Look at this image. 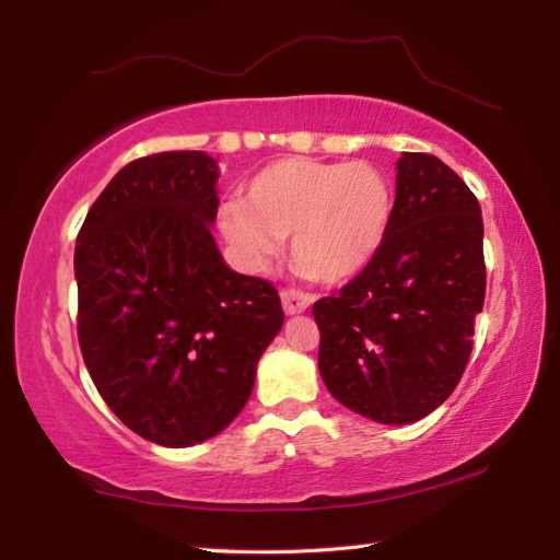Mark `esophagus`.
Instances as JSON below:
<instances>
[{
    "instance_id": "obj_1",
    "label": "esophagus",
    "mask_w": 560,
    "mask_h": 560,
    "mask_svg": "<svg viewBox=\"0 0 560 560\" xmlns=\"http://www.w3.org/2000/svg\"><path fill=\"white\" fill-rule=\"evenodd\" d=\"M280 300H282V310L288 314H300L304 312L312 304V298L307 292H300V290H282L280 292Z\"/></svg>"
}]
</instances>
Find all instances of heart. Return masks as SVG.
Segmentation results:
<instances>
[{
  "label": "heart",
  "instance_id": "obj_1",
  "mask_svg": "<svg viewBox=\"0 0 560 560\" xmlns=\"http://www.w3.org/2000/svg\"><path fill=\"white\" fill-rule=\"evenodd\" d=\"M393 189L373 163L284 158L253 177L246 202L221 207L219 224L250 270H266L292 234L302 276L339 282L361 272L387 236Z\"/></svg>",
  "mask_w": 560,
  "mask_h": 560
}]
</instances>
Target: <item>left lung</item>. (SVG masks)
I'll list each match as a JSON object with an SVG mask.
<instances>
[{
    "mask_svg": "<svg viewBox=\"0 0 560 560\" xmlns=\"http://www.w3.org/2000/svg\"><path fill=\"white\" fill-rule=\"evenodd\" d=\"M482 302L478 197L436 155L402 153L383 246L312 307L324 385L380 424L419 421L456 389Z\"/></svg>",
    "mask_w": 560,
    "mask_h": 560,
    "instance_id": "1",
    "label": "left lung"
}]
</instances>
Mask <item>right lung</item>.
I'll list each match as a JSON object with an SVG mask.
<instances>
[{
  "instance_id": "1",
  "label": "right lung",
  "mask_w": 560,
  "mask_h": 560,
  "mask_svg": "<svg viewBox=\"0 0 560 560\" xmlns=\"http://www.w3.org/2000/svg\"><path fill=\"white\" fill-rule=\"evenodd\" d=\"M217 177L202 151L131 161L94 199L75 246L92 383L126 427L167 448L236 419L284 322L278 290L221 258L209 231Z\"/></svg>"
}]
</instances>
